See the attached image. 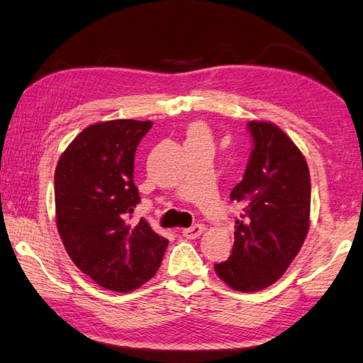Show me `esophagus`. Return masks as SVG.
Masks as SVG:
<instances>
[{"instance_id": "esophagus-1", "label": "esophagus", "mask_w": 363, "mask_h": 363, "mask_svg": "<svg viewBox=\"0 0 363 363\" xmlns=\"http://www.w3.org/2000/svg\"><path fill=\"white\" fill-rule=\"evenodd\" d=\"M203 230H204V227L201 225V223H195V225H192L190 228H184L182 230V235L186 236V238H189V240H195V238H199V236L203 233Z\"/></svg>"}]
</instances>
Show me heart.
<instances>
[{"label": "heart", "instance_id": "obj_1", "mask_svg": "<svg viewBox=\"0 0 363 363\" xmlns=\"http://www.w3.org/2000/svg\"><path fill=\"white\" fill-rule=\"evenodd\" d=\"M195 136H208V130L204 125L201 123H195L189 128V138H195Z\"/></svg>", "mask_w": 363, "mask_h": 363}]
</instances>
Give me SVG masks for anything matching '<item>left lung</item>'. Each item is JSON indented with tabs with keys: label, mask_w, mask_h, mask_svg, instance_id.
<instances>
[{
	"label": "left lung",
	"mask_w": 363,
	"mask_h": 363,
	"mask_svg": "<svg viewBox=\"0 0 363 363\" xmlns=\"http://www.w3.org/2000/svg\"><path fill=\"white\" fill-rule=\"evenodd\" d=\"M254 147L242 181L230 200L241 213L228 260L214 269L228 287L257 292L274 284L305 242L311 181L305 157L272 122L247 123Z\"/></svg>",
	"instance_id": "left-lung-1"
}]
</instances>
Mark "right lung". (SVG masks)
<instances>
[{
  "mask_svg": "<svg viewBox=\"0 0 363 363\" xmlns=\"http://www.w3.org/2000/svg\"><path fill=\"white\" fill-rule=\"evenodd\" d=\"M150 121H109L79 133L55 169L57 228L71 260L98 286L135 291L159 269L168 240L146 219L130 217L141 201L135 152Z\"/></svg>",
  "mask_w": 363,
  "mask_h": 363,
  "instance_id": "right-lung-1",
  "label": "right lung"
}]
</instances>
